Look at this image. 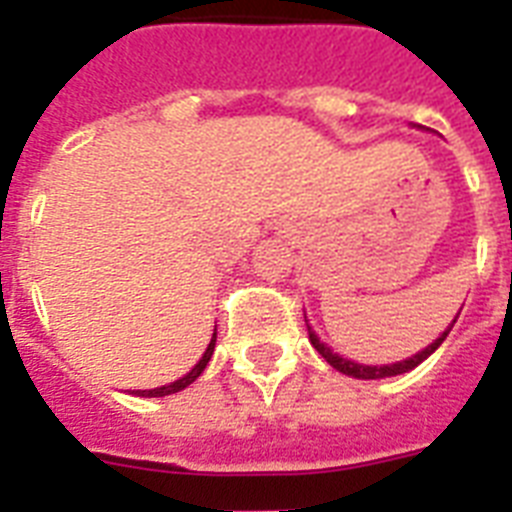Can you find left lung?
<instances>
[{"instance_id": "obj_1", "label": "left lung", "mask_w": 512, "mask_h": 512, "mask_svg": "<svg viewBox=\"0 0 512 512\" xmlns=\"http://www.w3.org/2000/svg\"><path fill=\"white\" fill-rule=\"evenodd\" d=\"M457 316H460V313H457ZM454 321H457V319H454ZM454 321H452V324H449V329H446L444 335L436 337V340L430 342V345L425 350H420V353H414V356L406 358V361H398V364H385V366L356 364V361H348V358L337 356V353H332V350H329L327 345H324V342L319 340V337H316V332H313L311 327H308V337H311L313 348L319 350L321 356L327 358V364L335 366L337 372L348 374V377H356V380H382V377H396V374H404V372H409V369H414V366H417V364H422V361H425V358H428L430 353H433V350H436L438 345H441V342L446 340V335L452 332Z\"/></svg>"}]
</instances>
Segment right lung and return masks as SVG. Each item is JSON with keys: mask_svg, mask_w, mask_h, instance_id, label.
<instances>
[{"mask_svg": "<svg viewBox=\"0 0 512 512\" xmlns=\"http://www.w3.org/2000/svg\"><path fill=\"white\" fill-rule=\"evenodd\" d=\"M215 340H217V332H215V335H212V340H209L207 350H204V356L199 358V364L193 366L191 372L185 374V377H180V380L170 382V385H162V388H154V390H135V393H140V396H148V398H159V396H170V393H177V390L188 388V385H191V382L196 380V377H199V374L204 372V369H207L209 358H212V353H215Z\"/></svg>", "mask_w": 512, "mask_h": 512, "instance_id": "1", "label": "right lung"}]
</instances>
